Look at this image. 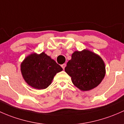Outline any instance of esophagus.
Listing matches in <instances>:
<instances>
[{
	"mask_svg": "<svg viewBox=\"0 0 124 124\" xmlns=\"http://www.w3.org/2000/svg\"><path fill=\"white\" fill-rule=\"evenodd\" d=\"M66 64H62V69H64V68L65 67H66Z\"/></svg>",
	"mask_w": 124,
	"mask_h": 124,
	"instance_id": "obj_1",
	"label": "esophagus"
}]
</instances>
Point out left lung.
Listing matches in <instances>:
<instances>
[{
  "instance_id": "1",
  "label": "left lung",
  "mask_w": 124,
  "mask_h": 124,
  "mask_svg": "<svg viewBox=\"0 0 124 124\" xmlns=\"http://www.w3.org/2000/svg\"><path fill=\"white\" fill-rule=\"evenodd\" d=\"M65 71L70 76L75 86L86 91L94 88L101 82L105 76L106 68L99 55L84 49L72 54Z\"/></svg>"
}]
</instances>
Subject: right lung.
Segmentation results:
<instances>
[{"instance_id":"1","label":"right lung","mask_w":124,"mask_h":124,"mask_svg":"<svg viewBox=\"0 0 124 124\" xmlns=\"http://www.w3.org/2000/svg\"><path fill=\"white\" fill-rule=\"evenodd\" d=\"M62 69L45 53H33L28 55L21 64V71L24 81L38 90L46 88L54 77Z\"/></svg>"}]
</instances>
